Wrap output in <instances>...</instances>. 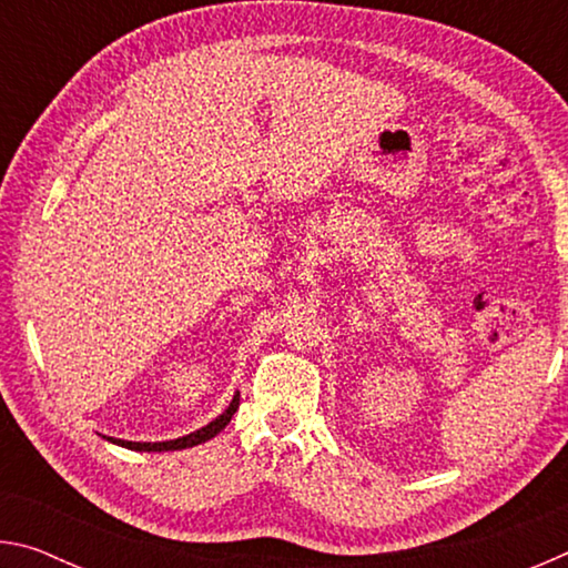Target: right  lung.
I'll use <instances>...</instances> for the list:
<instances>
[{
    "instance_id": "1",
    "label": "right lung",
    "mask_w": 568,
    "mask_h": 568,
    "mask_svg": "<svg viewBox=\"0 0 568 568\" xmlns=\"http://www.w3.org/2000/svg\"><path fill=\"white\" fill-rule=\"evenodd\" d=\"M240 406V393H235L233 400H230V406L220 413L217 418H213L207 423V426L192 430V434L182 436V438H172V440H155V444H145V440H122V438H112V436H104L110 440V444H118L122 448H130V450H145V454H162V450H180V448H192L197 444H205V440L215 438L220 430H223L230 418L235 416V410Z\"/></svg>"
}]
</instances>
